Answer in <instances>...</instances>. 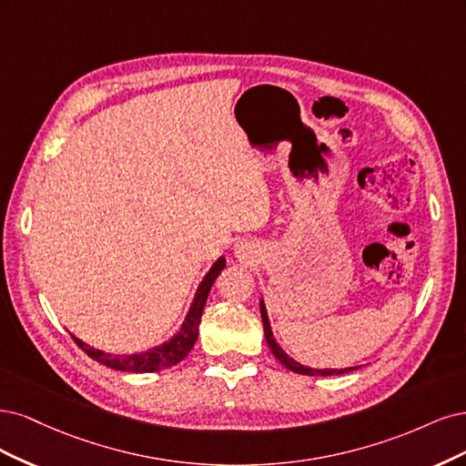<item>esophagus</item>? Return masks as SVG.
<instances>
[{
    "label": "esophagus",
    "mask_w": 466,
    "mask_h": 466,
    "mask_svg": "<svg viewBox=\"0 0 466 466\" xmlns=\"http://www.w3.org/2000/svg\"><path fill=\"white\" fill-rule=\"evenodd\" d=\"M236 253H238V258H244V249L242 248H238Z\"/></svg>",
    "instance_id": "esophagus-1"
}]
</instances>
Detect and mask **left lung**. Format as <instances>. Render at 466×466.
<instances>
[{"label":"left lung","mask_w":466,"mask_h":466,"mask_svg":"<svg viewBox=\"0 0 466 466\" xmlns=\"http://www.w3.org/2000/svg\"><path fill=\"white\" fill-rule=\"evenodd\" d=\"M261 319H263V329H265V339H267V344H268V349H271V352L275 354V358L279 360V362L284 366V368H289V370H292V371H296V373H302V375H340V373H347V371H352L354 368H349V370H311V368H304L302 364H298V362H294V360L284 352L279 344H277V340L273 339V331H271V325H268V318H267V311H265V306H263V302H261Z\"/></svg>","instance_id":"8db88e82"}]
</instances>
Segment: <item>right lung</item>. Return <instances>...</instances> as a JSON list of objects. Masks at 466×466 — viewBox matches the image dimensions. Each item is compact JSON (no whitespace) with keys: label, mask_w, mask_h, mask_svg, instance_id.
I'll return each instance as SVG.
<instances>
[{"label":"right lung","mask_w":466,"mask_h":466,"mask_svg":"<svg viewBox=\"0 0 466 466\" xmlns=\"http://www.w3.org/2000/svg\"><path fill=\"white\" fill-rule=\"evenodd\" d=\"M224 265H227V261H224V258H220L211 267V271L207 273V277L203 279L198 294H195L191 309L187 313V318H186L182 329H179V333L172 340L164 342L162 347H158V349H153V350H148V352H139V354H106V352L88 347V344H85L77 337H73V335L71 337H73L75 344H77V347L83 352H86V356H91L93 360H96L98 364H104V366L114 368V370L133 371V373H151V371L172 368L177 362H182V360L193 349L195 340H198L199 321H201V315H203V309H205L208 290H211L213 282L220 275Z\"/></svg>","instance_id":"1"}]
</instances>
